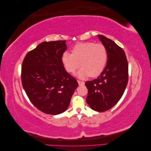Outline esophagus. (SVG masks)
<instances>
[{
    "instance_id": "1",
    "label": "esophagus",
    "mask_w": 151,
    "mask_h": 151,
    "mask_svg": "<svg viewBox=\"0 0 151 151\" xmlns=\"http://www.w3.org/2000/svg\"><path fill=\"white\" fill-rule=\"evenodd\" d=\"M77 83H78L79 85V86H82V85H84V82H83V81H77Z\"/></svg>"
}]
</instances>
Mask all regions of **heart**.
Listing matches in <instances>:
<instances>
[{
  "mask_svg": "<svg viewBox=\"0 0 151 151\" xmlns=\"http://www.w3.org/2000/svg\"><path fill=\"white\" fill-rule=\"evenodd\" d=\"M107 60L108 52L104 45L93 42L77 43L73 48L72 54L64 52L62 56L63 67L70 74H74L82 67L77 74L80 78L99 76Z\"/></svg>",
  "mask_w": 151,
  "mask_h": 151,
  "instance_id": "obj_1",
  "label": "heart"
}]
</instances>
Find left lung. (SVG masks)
<instances>
[{
  "instance_id": "8db88e82",
  "label": "left lung",
  "mask_w": 151,
  "mask_h": 151,
  "mask_svg": "<svg viewBox=\"0 0 151 151\" xmlns=\"http://www.w3.org/2000/svg\"><path fill=\"white\" fill-rule=\"evenodd\" d=\"M98 36L107 50L108 61L97 79L85 83L88 90L86 102L94 110L103 112L122 98L129 80V65L121 47L103 35Z\"/></svg>"
}]
</instances>
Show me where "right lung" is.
I'll return each instance as SVG.
<instances>
[{"instance_id": "1", "label": "right lung", "mask_w": 151, "mask_h": 151, "mask_svg": "<svg viewBox=\"0 0 151 151\" xmlns=\"http://www.w3.org/2000/svg\"><path fill=\"white\" fill-rule=\"evenodd\" d=\"M65 40L45 42L25 56L21 67L22 87L30 101L39 110L58 115L68 108L78 86L65 70L62 56Z\"/></svg>"}]
</instances>
